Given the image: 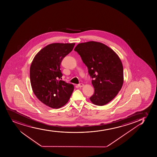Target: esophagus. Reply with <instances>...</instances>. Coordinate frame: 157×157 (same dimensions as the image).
<instances>
[{"instance_id": "obj_1", "label": "esophagus", "mask_w": 157, "mask_h": 157, "mask_svg": "<svg viewBox=\"0 0 157 157\" xmlns=\"http://www.w3.org/2000/svg\"><path fill=\"white\" fill-rule=\"evenodd\" d=\"M78 86L79 87H82V86H84V84H83V83H79V84H78Z\"/></svg>"}]
</instances>
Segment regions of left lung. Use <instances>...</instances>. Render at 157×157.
Returning a JSON list of instances; mask_svg holds the SVG:
<instances>
[{
	"label": "left lung",
	"mask_w": 157,
	"mask_h": 157,
	"mask_svg": "<svg viewBox=\"0 0 157 157\" xmlns=\"http://www.w3.org/2000/svg\"><path fill=\"white\" fill-rule=\"evenodd\" d=\"M74 50L79 54L93 79L94 93L90 99L98 106L107 104L116 97L123 83L121 61L112 49L101 42L78 44Z\"/></svg>",
	"instance_id": "1"
}]
</instances>
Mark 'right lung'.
<instances>
[{
    "label": "right lung",
    "instance_id": "add662e5",
    "mask_svg": "<svg viewBox=\"0 0 157 157\" xmlns=\"http://www.w3.org/2000/svg\"><path fill=\"white\" fill-rule=\"evenodd\" d=\"M75 44H50L34 57L30 67L33 91L39 101L52 108H59L69 101L74 86L63 80L60 65Z\"/></svg>",
    "mask_w": 157,
    "mask_h": 157
}]
</instances>
